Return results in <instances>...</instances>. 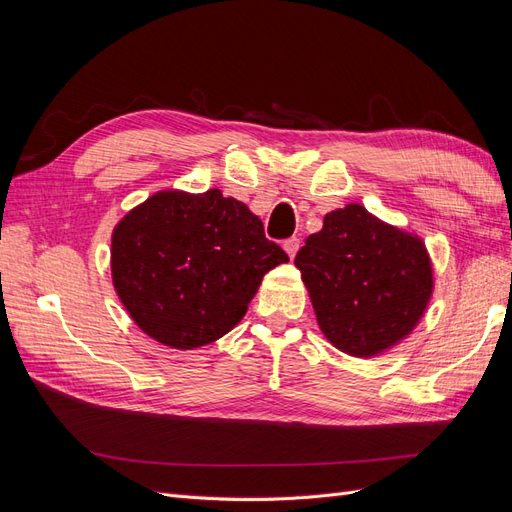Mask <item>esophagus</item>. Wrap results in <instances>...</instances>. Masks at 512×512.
Listing matches in <instances>:
<instances>
[{"label": "esophagus", "instance_id": "esophagus-1", "mask_svg": "<svg viewBox=\"0 0 512 512\" xmlns=\"http://www.w3.org/2000/svg\"><path fill=\"white\" fill-rule=\"evenodd\" d=\"M299 247H301V241H299L297 237H290V239H286V241H284V250H286V254L290 256V260H292L294 256H297Z\"/></svg>", "mask_w": 512, "mask_h": 512}]
</instances>
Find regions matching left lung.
Returning a JSON list of instances; mask_svg holds the SVG:
<instances>
[{"instance_id":"obj_1","label":"left lung","mask_w":512,"mask_h":512,"mask_svg":"<svg viewBox=\"0 0 512 512\" xmlns=\"http://www.w3.org/2000/svg\"><path fill=\"white\" fill-rule=\"evenodd\" d=\"M294 265L329 342L356 359L389 352L416 329L433 294L425 241L350 203L324 215Z\"/></svg>"}]
</instances>
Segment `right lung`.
I'll return each instance as SVG.
<instances>
[{"mask_svg":"<svg viewBox=\"0 0 512 512\" xmlns=\"http://www.w3.org/2000/svg\"><path fill=\"white\" fill-rule=\"evenodd\" d=\"M288 262L258 215L218 188L160 190L113 228L111 275L136 327L194 350L235 329L271 269Z\"/></svg>","mask_w":512,"mask_h":512,"instance_id":"right-lung-1","label":"right lung"}]
</instances>
